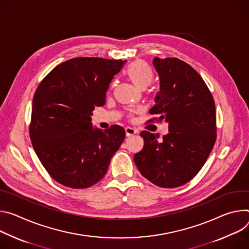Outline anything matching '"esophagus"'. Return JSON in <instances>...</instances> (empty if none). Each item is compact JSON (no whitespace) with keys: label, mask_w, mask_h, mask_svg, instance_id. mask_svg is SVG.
<instances>
[{"label":"esophagus","mask_w":249,"mask_h":249,"mask_svg":"<svg viewBox=\"0 0 249 249\" xmlns=\"http://www.w3.org/2000/svg\"><path fill=\"white\" fill-rule=\"evenodd\" d=\"M124 130H125V135H126V136H131V135H133V134H135V133L137 132L136 129H134V128H132V127H129V126L125 127Z\"/></svg>","instance_id":"34e87169"}]
</instances>
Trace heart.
Instances as JSON below:
<instances>
[{
  "label": "heart",
  "instance_id": "1",
  "mask_svg": "<svg viewBox=\"0 0 249 249\" xmlns=\"http://www.w3.org/2000/svg\"><path fill=\"white\" fill-rule=\"evenodd\" d=\"M125 74L132 84L140 90H145L154 79L152 68L143 60H135L130 63L125 70Z\"/></svg>",
  "mask_w": 249,
  "mask_h": 249
}]
</instances>
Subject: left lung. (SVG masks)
Returning <instances> with one entry per match:
<instances>
[{"label":"left lung","mask_w":249,"mask_h":249,"mask_svg":"<svg viewBox=\"0 0 249 249\" xmlns=\"http://www.w3.org/2000/svg\"><path fill=\"white\" fill-rule=\"evenodd\" d=\"M160 91L149 120L168 123L169 133L142 131L143 148L133 160L143 177L162 188H175L194 178L207 161L216 139L213 98L200 74L186 62L172 58L153 59Z\"/></svg>","instance_id":"1"}]
</instances>
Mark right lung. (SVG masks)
Masks as SVG:
<instances>
[{"label":"right lung","instance_id":"1","mask_svg":"<svg viewBox=\"0 0 249 249\" xmlns=\"http://www.w3.org/2000/svg\"><path fill=\"white\" fill-rule=\"evenodd\" d=\"M125 60L77 57L52 69L37 87L33 101L30 136L48 174L56 182L85 189L106 175L125 131L120 125L94 128L95 107Z\"/></svg>","mask_w":249,"mask_h":249}]
</instances>
